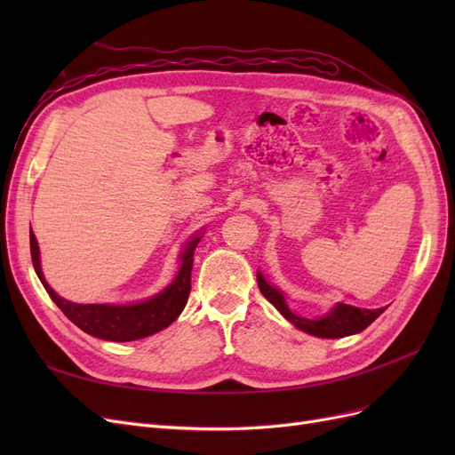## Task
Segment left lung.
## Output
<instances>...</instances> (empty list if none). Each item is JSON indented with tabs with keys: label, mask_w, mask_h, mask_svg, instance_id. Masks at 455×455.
<instances>
[{
	"label": "left lung",
	"mask_w": 455,
	"mask_h": 455,
	"mask_svg": "<svg viewBox=\"0 0 455 455\" xmlns=\"http://www.w3.org/2000/svg\"><path fill=\"white\" fill-rule=\"evenodd\" d=\"M256 277L259 292L267 298V301H271L275 309H277L288 323H292L296 328H299L301 332L316 338H343L359 334L383 313V307L359 309L347 304H336L326 315L319 316V319H307V316H301L288 307L286 296L281 288L273 286L269 281H266V277L259 271L256 273Z\"/></svg>",
	"instance_id": "8db88e82"
}]
</instances>
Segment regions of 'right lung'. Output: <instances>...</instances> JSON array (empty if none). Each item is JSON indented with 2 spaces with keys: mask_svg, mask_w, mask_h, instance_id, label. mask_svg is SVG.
Returning a JSON list of instances; mask_svg holds the SVG:
<instances>
[{
  "mask_svg": "<svg viewBox=\"0 0 455 455\" xmlns=\"http://www.w3.org/2000/svg\"><path fill=\"white\" fill-rule=\"evenodd\" d=\"M203 237V231H197L189 237L184 251L180 252V269L167 288H163L156 296L146 298L134 304H74L52 291L41 271V256L37 239L30 229V251L32 264L41 284L45 286L51 299L60 307V311L84 332L108 339V341H134L148 338L163 328L172 324L178 315L186 307V301L191 291V267H194L196 246Z\"/></svg>",
  "mask_w": 455,
  "mask_h": 455,
  "instance_id": "obj_1",
  "label": "right lung"
}]
</instances>
